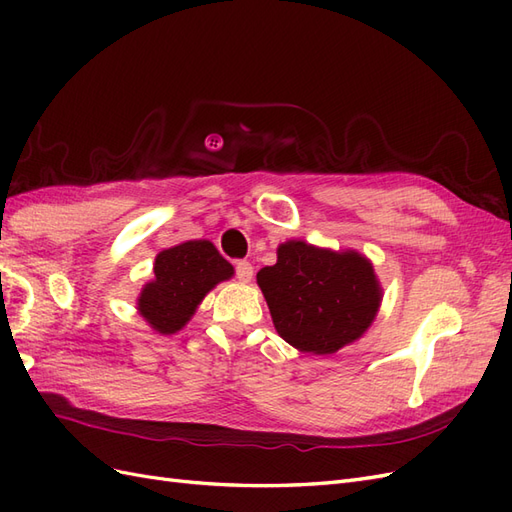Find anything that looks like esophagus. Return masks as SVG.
Returning a JSON list of instances; mask_svg holds the SVG:
<instances>
[{
	"instance_id": "esophagus-1",
	"label": "esophagus",
	"mask_w": 512,
	"mask_h": 512,
	"mask_svg": "<svg viewBox=\"0 0 512 512\" xmlns=\"http://www.w3.org/2000/svg\"><path fill=\"white\" fill-rule=\"evenodd\" d=\"M235 275H237L239 282H250L252 275H254V267L247 260H239L235 265Z\"/></svg>"
}]
</instances>
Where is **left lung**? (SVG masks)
Wrapping results in <instances>:
<instances>
[{
	"instance_id": "1",
	"label": "left lung",
	"mask_w": 512,
	"mask_h": 512,
	"mask_svg": "<svg viewBox=\"0 0 512 512\" xmlns=\"http://www.w3.org/2000/svg\"><path fill=\"white\" fill-rule=\"evenodd\" d=\"M256 280L277 333L314 354L337 352L361 337L382 299L367 258L303 241L280 245L275 265L260 269Z\"/></svg>"
}]
</instances>
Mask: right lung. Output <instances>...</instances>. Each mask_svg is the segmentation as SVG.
Here are the masks:
<instances>
[{"label": "right lung", "mask_w": 512, "mask_h": 512, "mask_svg": "<svg viewBox=\"0 0 512 512\" xmlns=\"http://www.w3.org/2000/svg\"><path fill=\"white\" fill-rule=\"evenodd\" d=\"M153 282L145 286L138 309L153 329L168 335L179 331L196 312L205 294L232 275V265L209 241H188L156 258Z\"/></svg>", "instance_id": "right-lung-1"}]
</instances>
